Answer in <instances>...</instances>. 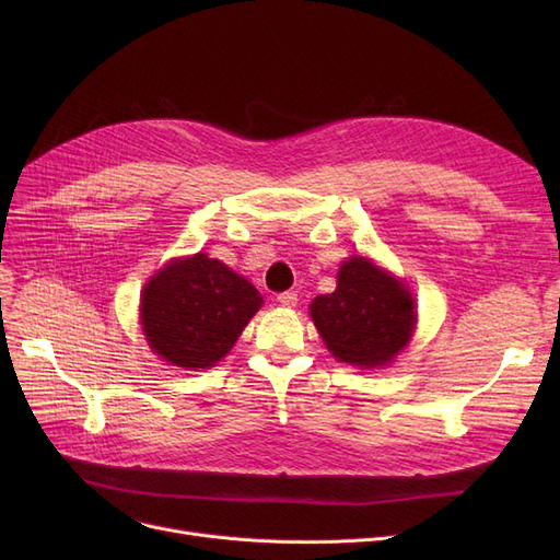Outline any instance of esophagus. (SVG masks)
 I'll return each mask as SVG.
<instances>
[{"label":"esophagus","instance_id":"1","mask_svg":"<svg viewBox=\"0 0 560 560\" xmlns=\"http://www.w3.org/2000/svg\"><path fill=\"white\" fill-rule=\"evenodd\" d=\"M277 302L281 306H295L298 304V292H281V295H277Z\"/></svg>","mask_w":560,"mask_h":560}]
</instances>
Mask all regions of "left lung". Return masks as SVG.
Wrapping results in <instances>:
<instances>
[{
    "instance_id": "1",
    "label": "left lung",
    "mask_w": 560,
    "mask_h": 560,
    "mask_svg": "<svg viewBox=\"0 0 560 560\" xmlns=\"http://www.w3.org/2000/svg\"><path fill=\"white\" fill-rule=\"evenodd\" d=\"M410 292L363 256L349 258L338 288L311 304V317L331 354L351 365L376 368L393 361L416 329Z\"/></svg>"
}]
</instances>
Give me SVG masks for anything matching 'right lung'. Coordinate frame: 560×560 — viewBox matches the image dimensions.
Masks as SVG:
<instances>
[{
	"instance_id": "add662e5",
	"label": "right lung",
	"mask_w": 560,
	"mask_h": 560,
	"mask_svg": "<svg viewBox=\"0 0 560 560\" xmlns=\"http://www.w3.org/2000/svg\"><path fill=\"white\" fill-rule=\"evenodd\" d=\"M258 290L224 262L195 254L174 260L142 290L147 342L167 363L211 368L260 308Z\"/></svg>"
}]
</instances>
